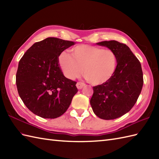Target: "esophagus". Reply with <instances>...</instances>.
Listing matches in <instances>:
<instances>
[{
	"label": "esophagus",
	"instance_id": "obj_1",
	"mask_svg": "<svg viewBox=\"0 0 159 159\" xmlns=\"http://www.w3.org/2000/svg\"><path fill=\"white\" fill-rule=\"evenodd\" d=\"M85 85V83H81V82H79V83H76V87L79 89H81Z\"/></svg>",
	"mask_w": 159,
	"mask_h": 159
}]
</instances>
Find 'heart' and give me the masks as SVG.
Returning a JSON list of instances; mask_svg holds the SVG:
<instances>
[{
  "mask_svg": "<svg viewBox=\"0 0 159 159\" xmlns=\"http://www.w3.org/2000/svg\"><path fill=\"white\" fill-rule=\"evenodd\" d=\"M59 65L67 79H74L82 72L93 85L107 83L115 73L117 66L116 54L110 49L90 45H79L70 50V55L62 52Z\"/></svg>",
  "mask_w": 159,
  "mask_h": 159,
  "instance_id": "b5f03b06",
  "label": "heart"
}]
</instances>
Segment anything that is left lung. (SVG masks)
Listing matches in <instances>:
<instances>
[{"mask_svg": "<svg viewBox=\"0 0 159 159\" xmlns=\"http://www.w3.org/2000/svg\"><path fill=\"white\" fill-rule=\"evenodd\" d=\"M96 44L113 50L117 66L109 80L93 87L90 104L98 117L114 120L128 113L136 103L143 84L142 69L139 61L124 43L111 40Z\"/></svg>", "mask_w": 159, "mask_h": 159, "instance_id": "obj_1", "label": "left lung"}]
</instances>
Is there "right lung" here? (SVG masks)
I'll return each instance as SVG.
<instances>
[{
  "instance_id": "add662e5",
  "label": "right lung",
  "mask_w": 159,
  "mask_h": 159,
  "mask_svg": "<svg viewBox=\"0 0 159 159\" xmlns=\"http://www.w3.org/2000/svg\"><path fill=\"white\" fill-rule=\"evenodd\" d=\"M75 42L48 38L35 43L20 60L16 86L20 98L32 113L54 119L66 112L77 93L76 82L61 70V53Z\"/></svg>"
}]
</instances>
